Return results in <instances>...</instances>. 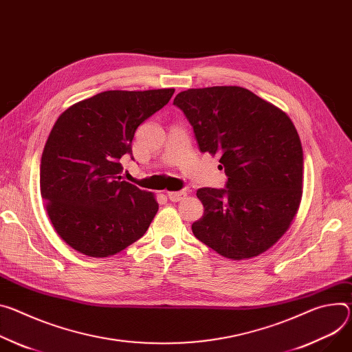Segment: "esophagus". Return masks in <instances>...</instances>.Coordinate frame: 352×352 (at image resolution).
<instances>
[{
  "mask_svg": "<svg viewBox=\"0 0 352 352\" xmlns=\"http://www.w3.org/2000/svg\"><path fill=\"white\" fill-rule=\"evenodd\" d=\"M167 197L171 202H179L186 197V192L185 190H178V192H168Z\"/></svg>",
  "mask_w": 352,
  "mask_h": 352,
  "instance_id": "esophagus-1",
  "label": "esophagus"
}]
</instances>
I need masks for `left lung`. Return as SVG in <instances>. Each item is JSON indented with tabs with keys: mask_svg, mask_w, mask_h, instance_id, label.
Masks as SVG:
<instances>
[{
	"mask_svg": "<svg viewBox=\"0 0 352 352\" xmlns=\"http://www.w3.org/2000/svg\"><path fill=\"white\" fill-rule=\"evenodd\" d=\"M202 153L217 154L226 188H201L192 233L232 260L257 257L289 229L302 201L303 150L292 120L243 87L179 92Z\"/></svg>",
	"mask_w": 352,
	"mask_h": 352,
	"instance_id": "obj_1",
	"label": "left lung"
}]
</instances>
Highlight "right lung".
Returning <instances> with one entry per match:
<instances>
[{
    "label": "right lung",
    "instance_id": "1",
    "mask_svg": "<svg viewBox=\"0 0 352 352\" xmlns=\"http://www.w3.org/2000/svg\"><path fill=\"white\" fill-rule=\"evenodd\" d=\"M174 88L104 91L56 120L41 162V194L57 234L104 258L138 241L158 204L122 178L138 127L171 100Z\"/></svg>",
    "mask_w": 352,
    "mask_h": 352
}]
</instances>
